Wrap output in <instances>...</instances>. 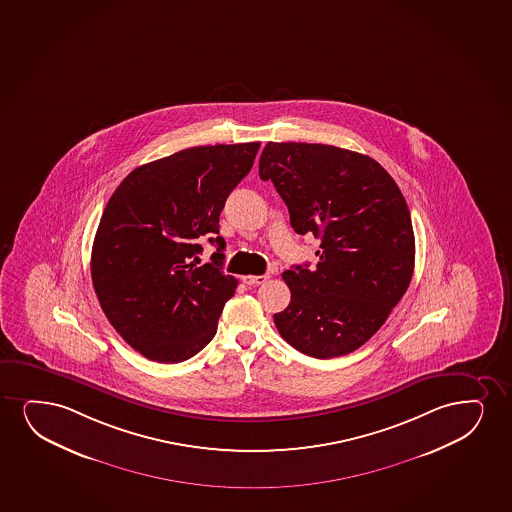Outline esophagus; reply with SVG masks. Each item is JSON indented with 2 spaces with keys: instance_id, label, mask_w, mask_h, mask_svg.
Wrapping results in <instances>:
<instances>
[{
  "instance_id": "34e87169",
  "label": "esophagus",
  "mask_w": 512,
  "mask_h": 512,
  "mask_svg": "<svg viewBox=\"0 0 512 512\" xmlns=\"http://www.w3.org/2000/svg\"><path fill=\"white\" fill-rule=\"evenodd\" d=\"M268 279H270L268 275H246V277H242V282L246 285H259L265 284Z\"/></svg>"
}]
</instances>
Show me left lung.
I'll use <instances>...</instances> for the list:
<instances>
[{"mask_svg": "<svg viewBox=\"0 0 512 512\" xmlns=\"http://www.w3.org/2000/svg\"><path fill=\"white\" fill-rule=\"evenodd\" d=\"M259 178L272 180L296 233L320 239L315 268L282 273L291 303L273 315L305 355H348L381 329L414 273L410 211L379 162L322 143H266Z\"/></svg>", "mask_w": 512, "mask_h": 512, "instance_id": "8db88e82", "label": "left lung"}]
</instances>
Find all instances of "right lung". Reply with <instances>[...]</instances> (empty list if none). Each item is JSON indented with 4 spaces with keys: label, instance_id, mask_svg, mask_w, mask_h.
Returning a JSON list of instances; mask_svg holds the SVG:
<instances>
[{
    "label": "right lung",
    "instance_id": "add662e5",
    "mask_svg": "<svg viewBox=\"0 0 512 512\" xmlns=\"http://www.w3.org/2000/svg\"><path fill=\"white\" fill-rule=\"evenodd\" d=\"M259 142L202 145L133 169L112 194L91 249V280L112 327L152 362L197 355L239 280L223 273L220 213ZM204 234L219 249L199 266Z\"/></svg>",
    "mask_w": 512,
    "mask_h": 512
}]
</instances>
